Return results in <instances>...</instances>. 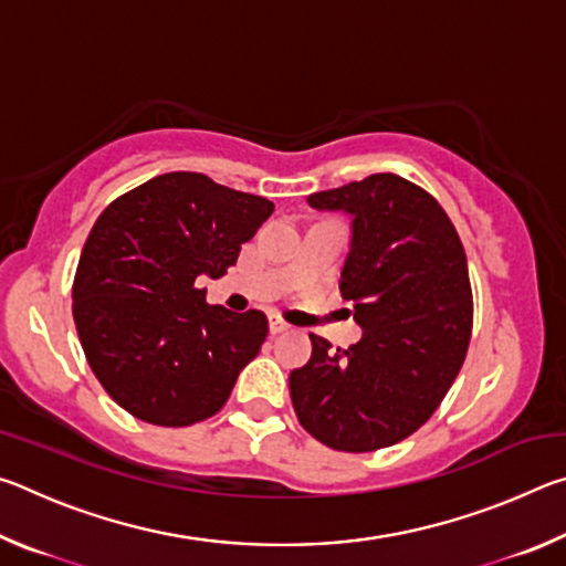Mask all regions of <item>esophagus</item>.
Listing matches in <instances>:
<instances>
[{
	"instance_id": "1",
	"label": "esophagus",
	"mask_w": 566,
	"mask_h": 566,
	"mask_svg": "<svg viewBox=\"0 0 566 566\" xmlns=\"http://www.w3.org/2000/svg\"><path fill=\"white\" fill-rule=\"evenodd\" d=\"M286 329H290V324H286L284 319L270 317V332H272V334H282V332H286Z\"/></svg>"
}]
</instances>
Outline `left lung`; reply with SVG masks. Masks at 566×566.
Masks as SVG:
<instances>
[{
  "instance_id": "1",
  "label": "left lung",
  "mask_w": 566,
  "mask_h": 566,
  "mask_svg": "<svg viewBox=\"0 0 566 566\" xmlns=\"http://www.w3.org/2000/svg\"><path fill=\"white\" fill-rule=\"evenodd\" d=\"M306 202L352 217L339 290L364 334L349 349L310 334L292 405L322 444L375 452L415 434L462 369L474 317L467 254L437 199L389 171Z\"/></svg>"
}]
</instances>
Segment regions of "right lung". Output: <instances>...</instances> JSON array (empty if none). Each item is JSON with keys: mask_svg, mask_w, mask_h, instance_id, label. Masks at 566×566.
<instances>
[{"mask_svg": "<svg viewBox=\"0 0 566 566\" xmlns=\"http://www.w3.org/2000/svg\"><path fill=\"white\" fill-rule=\"evenodd\" d=\"M274 212L270 199L169 171L114 199L84 242L72 312L84 357L132 417L189 427L214 417L270 324L209 306L197 280L227 274Z\"/></svg>", "mask_w": 566, "mask_h": 566, "instance_id": "obj_1", "label": "right lung"}]
</instances>
